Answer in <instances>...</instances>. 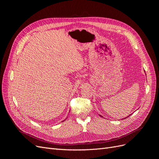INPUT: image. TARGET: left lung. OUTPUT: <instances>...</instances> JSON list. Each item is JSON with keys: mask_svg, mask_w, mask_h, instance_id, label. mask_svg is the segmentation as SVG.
I'll return each mask as SVG.
<instances>
[{"mask_svg": "<svg viewBox=\"0 0 159 159\" xmlns=\"http://www.w3.org/2000/svg\"><path fill=\"white\" fill-rule=\"evenodd\" d=\"M100 116H101V115H100ZM101 117H102V116H101ZM129 117V116H128ZM127 117H125V118H127Z\"/></svg>", "mask_w": 159, "mask_h": 159, "instance_id": "1", "label": "left lung"}]
</instances>
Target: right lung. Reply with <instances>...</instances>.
<instances>
[{
    "instance_id": "add662e5",
    "label": "right lung",
    "mask_w": 159,
    "mask_h": 159,
    "mask_svg": "<svg viewBox=\"0 0 159 159\" xmlns=\"http://www.w3.org/2000/svg\"><path fill=\"white\" fill-rule=\"evenodd\" d=\"M64 121H65V120H64Z\"/></svg>"
}]
</instances>
